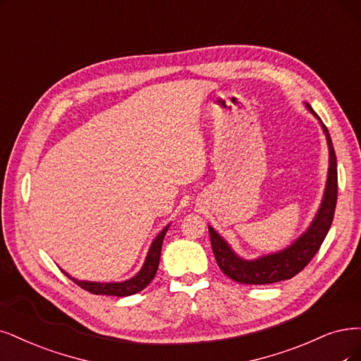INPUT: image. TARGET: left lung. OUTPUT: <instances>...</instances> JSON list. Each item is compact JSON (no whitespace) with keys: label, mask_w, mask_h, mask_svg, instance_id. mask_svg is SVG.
Segmentation results:
<instances>
[{"label":"left lung","mask_w":361,"mask_h":361,"mask_svg":"<svg viewBox=\"0 0 361 361\" xmlns=\"http://www.w3.org/2000/svg\"><path fill=\"white\" fill-rule=\"evenodd\" d=\"M305 106L319 122L329 147V172L322 204H319V208L311 224L308 226V229L295 243H291L284 250H279L276 252H271V255H264L251 260L238 256L233 248L228 244V241L212 226H208L211 247L219 268L223 271L224 275H228L231 279L239 284H274L298 275L317 255V251L322 247L331 226L338 201L336 154L335 149H333L330 133L322 122V118L318 117V114L312 110L310 104H305Z\"/></svg>","instance_id":"obj_1"}]
</instances>
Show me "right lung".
Segmentation results:
<instances>
[{
	"mask_svg": "<svg viewBox=\"0 0 361 361\" xmlns=\"http://www.w3.org/2000/svg\"><path fill=\"white\" fill-rule=\"evenodd\" d=\"M169 224L165 226V228L159 232V235L153 239V243L149 248V252H147L145 260L141 266V269L138 274L133 275L132 278L126 279V281H120V283H97V281H80V279L71 276L70 274H66L62 271L66 276H68L71 281H74L77 286L85 288L89 293H93V295H105V296H117V298H125L135 295V293L144 290L147 286H149L153 278L157 272L159 268V260H160V251H162V243L164 238L168 232Z\"/></svg>",
	"mask_w": 361,
	"mask_h": 361,
	"instance_id": "obj_1",
	"label": "right lung"
}]
</instances>
